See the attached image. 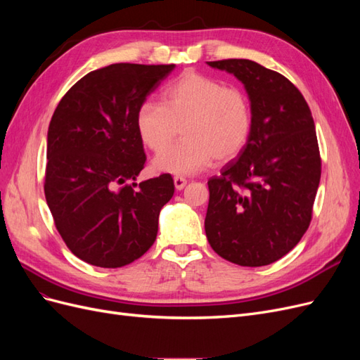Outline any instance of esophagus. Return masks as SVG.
I'll list each match as a JSON object with an SVG mask.
<instances>
[{"label": "esophagus", "instance_id": "obj_1", "mask_svg": "<svg viewBox=\"0 0 360 360\" xmlns=\"http://www.w3.org/2000/svg\"><path fill=\"white\" fill-rule=\"evenodd\" d=\"M186 184H188V180L184 177H181V176L174 177V186H176L177 191H181L184 186H186Z\"/></svg>", "mask_w": 360, "mask_h": 360}]
</instances>
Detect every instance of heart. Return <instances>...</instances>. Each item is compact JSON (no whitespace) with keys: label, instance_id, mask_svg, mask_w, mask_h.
<instances>
[{"label":"heart","instance_id":"1","mask_svg":"<svg viewBox=\"0 0 360 360\" xmlns=\"http://www.w3.org/2000/svg\"><path fill=\"white\" fill-rule=\"evenodd\" d=\"M136 132L143 144L160 153L182 126L184 141L153 165L168 174H193L216 159H234L246 147L252 130V106L237 86L198 72H183L162 90V105L147 101L136 112Z\"/></svg>","mask_w":360,"mask_h":360}]
</instances>
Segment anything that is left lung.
<instances>
[{
  "instance_id": "left-lung-1",
  "label": "left lung",
  "mask_w": 360,
  "mask_h": 360,
  "mask_svg": "<svg viewBox=\"0 0 360 360\" xmlns=\"http://www.w3.org/2000/svg\"><path fill=\"white\" fill-rule=\"evenodd\" d=\"M207 64L242 81L252 106L246 147L207 181V240L234 264L267 266L300 242L312 219L321 177L314 118L284 75L242 58Z\"/></svg>"
}]
</instances>
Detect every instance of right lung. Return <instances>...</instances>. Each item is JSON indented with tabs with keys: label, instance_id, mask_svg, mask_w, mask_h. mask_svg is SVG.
<instances>
[{
	"label": "right lung",
	"instance_id": "right-lung-1",
	"mask_svg": "<svg viewBox=\"0 0 360 360\" xmlns=\"http://www.w3.org/2000/svg\"><path fill=\"white\" fill-rule=\"evenodd\" d=\"M174 64L117 63L63 96L48 129L45 197L57 230L85 263L117 269L155 243L174 195L169 174L135 183L146 165L136 112Z\"/></svg>",
	"mask_w": 360,
	"mask_h": 360
}]
</instances>
